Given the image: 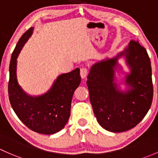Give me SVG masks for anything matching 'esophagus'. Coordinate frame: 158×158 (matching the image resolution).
Masks as SVG:
<instances>
[{
	"label": "esophagus",
	"instance_id": "1",
	"mask_svg": "<svg viewBox=\"0 0 158 158\" xmlns=\"http://www.w3.org/2000/svg\"><path fill=\"white\" fill-rule=\"evenodd\" d=\"M87 74H88V69L85 67H82L80 69V75L82 79H85Z\"/></svg>",
	"mask_w": 158,
	"mask_h": 158
}]
</instances>
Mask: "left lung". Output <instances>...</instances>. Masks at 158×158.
Here are the masks:
<instances>
[{"instance_id": "1", "label": "left lung", "mask_w": 158, "mask_h": 158, "mask_svg": "<svg viewBox=\"0 0 158 158\" xmlns=\"http://www.w3.org/2000/svg\"><path fill=\"white\" fill-rule=\"evenodd\" d=\"M123 58L125 72L118 63ZM124 77L117 81L116 72ZM151 66L147 50L131 40L112 58L94 63L87 76L89 98L99 125L111 132H123L136 126L150 109L153 99ZM123 85V88L120 86Z\"/></svg>"}]
</instances>
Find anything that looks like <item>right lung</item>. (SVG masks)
<instances>
[{
    "label": "right lung",
    "mask_w": 158,
    "mask_h": 158,
    "mask_svg": "<svg viewBox=\"0 0 158 158\" xmlns=\"http://www.w3.org/2000/svg\"><path fill=\"white\" fill-rule=\"evenodd\" d=\"M33 31L31 27L22 35L11 56L9 99L14 112L27 127L37 133L52 135L64 128L69 120L72 98L81 82L80 70L76 68L60 75L45 93L38 95L27 93L17 81V59Z\"/></svg>",
    "instance_id": "right-lung-1"
}]
</instances>
